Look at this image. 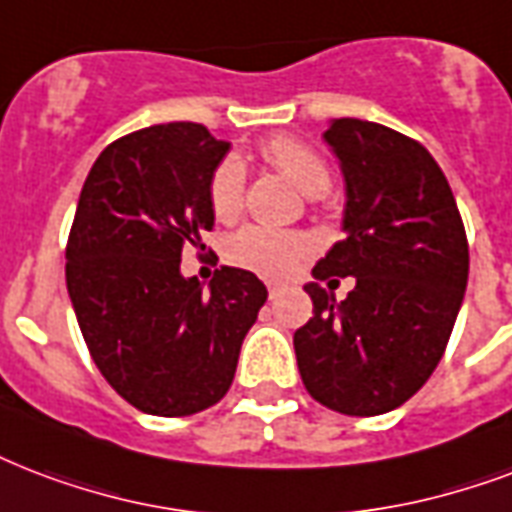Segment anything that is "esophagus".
<instances>
[{
	"label": "esophagus",
	"mask_w": 512,
	"mask_h": 512,
	"mask_svg": "<svg viewBox=\"0 0 512 512\" xmlns=\"http://www.w3.org/2000/svg\"><path fill=\"white\" fill-rule=\"evenodd\" d=\"M268 295H271V298H276V295H279V284L268 282Z\"/></svg>",
	"instance_id": "1"
}]
</instances>
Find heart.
<instances>
[{
  "label": "heart",
  "instance_id": "heart-1",
  "mask_svg": "<svg viewBox=\"0 0 512 512\" xmlns=\"http://www.w3.org/2000/svg\"><path fill=\"white\" fill-rule=\"evenodd\" d=\"M263 161L290 179L300 193L322 195L330 187V166L314 147L298 136H271L260 147ZM247 169L239 158H222L214 166L206 201L217 222H233L244 209ZM308 252V239L292 230H268L249 225L225 241V260L241 271L260 276H284Z\"/></svg>",
  "mask_w": 512,
  "mask_h": 512
}]
</instances>
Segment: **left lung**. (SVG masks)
<instances>
[{
  "mask_svg": "<svg viewBox=\"0 0 512 512\" xmlns=\"http://www.w3.org/2000/svg\"><path fill=\"white\" fill-rule=\"evenodd\" d=\"M325 139L346 177V239L314 276L357 284L341 303L306 284L314 317L295 333L298 370L330 411L378 416L411 400L438 368L467 287V233L424 144L357 117L333 120Z\"/></svg>",
  "mask_w": 512,
  "mask_h": 512,
  "instance_id": "8db88e82",
  "label": "left lung"
}]
</instances>
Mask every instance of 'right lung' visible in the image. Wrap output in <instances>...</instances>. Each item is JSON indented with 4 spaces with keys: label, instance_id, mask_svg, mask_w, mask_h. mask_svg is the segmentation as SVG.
<instances>
[{
    "label": "right lung",
    "instance_id": "obj_1",
    "mask_svg": "<svg viewBox=\"0 0 512 512\" xmlns=\"http://www.w3.org/2000/svg\"><path fill=\"white\" fill-rule=\"evenodd\" d=\"M230 142L201 123H163L93 163L66 241V290L96 368L126 403L190 416L233 384L268 290L222 265L209 292L179 273L182 249L214 228L206 187Z\"/></svg>",
    "mask_w": 512,
    "mask_h": 512
}]
</instances>
